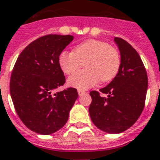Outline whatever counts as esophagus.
Instances as JSON below:
<instances>
[{
	"mask_svg": "<svg viewBox=\"0 0 160 160\" xmlns=\"http://www.w3.org/2000/svg\"><path fill=\"white\" fill-rule=\"evenodd\" d=\"M84 93H86V92L83 91V90H78V94H79V96L83 95Z\"/></svg>",
	"mask_w": 160,
	"mask_h": 160,
	"instance_id": "esophagus-1",
	"label": "esophagus"
}]
</instances>
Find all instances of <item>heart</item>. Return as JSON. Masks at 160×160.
<instances>
[{
  "label": "heart",
  "instance_id": "heart-1",
  "mask_svg": "<svg viewBox=\"0 0 160 160\" xmlns=\"http://www.w3.org/2000/svg\"><path fill=\"white\" fill-rule=\"evenodd\" d=\"M87 68L72 74L68 80L69 86L78 89H88L102 82L113 80L119 73L121 58L119 51L107 42L90 40L79 44L74 52L63 51L58 57L60 68L65 74H73L83 66Z\"/></svg>",
  "mask_w": 160,
  "mask_h": 160
}]
</instances>
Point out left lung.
<instances>
[{
    "label": "left lung",
    "instance_id": "8db88e82",
    "mask_svg": "<svg viewBox=\"0 0 160 160\" xmlns=\"http://www.w3.org/2000/svg\"><path fill=\"white\" fill-rule=\"evenodd\" d=\"M121 64L119 73L107 86L92 91L89 113L93 124L110 134L126 131L136 123L145 106L148 74L139 54L121 38L115 37ZM107 94V98L100 94Z\"/></svg>",
    "mask_w": 160,
    "mask_h": 160
}]
</instances>
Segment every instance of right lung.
<instances>
[{"label":"right lung","mask_w":160,"mask_h":160,"mask_svg":"<svg viewBox=\"0 0 160 160\" xmlns=\"http://www.w3.org/2000/svg\"><path fill=\"white\" fill-rule=\"evenodd\" d=\"M72 35H47L32 41L20 53L10 79V94L22 122L38 134H52L66 124L78 98L75 88L63 86L58 57Z\"/></svg>","instance_id":"1"}]
</instances>
